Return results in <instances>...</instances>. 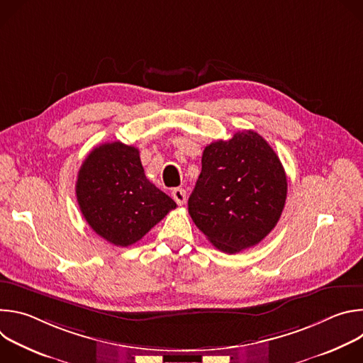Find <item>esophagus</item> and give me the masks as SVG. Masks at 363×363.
<instances>
[{
    "instance_id": "obj_1",
    "label": "esophagus",
    "mask_w": 363,
    "mask_h": 363,
    "mask_svg": "<svg viewBox=\"0 0 363 363\" xmlns=\"http://www.w3.org/2000/svg\"><path fill=\"white\" fill-rule=\"evenodd\" d=\"M172 198L178 205H184L186 201V191L184 188H175L172 189Z\"/></svg>"
}]
</instances>
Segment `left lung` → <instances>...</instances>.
I'll list each match as a JSON object with an SVG mask.
<instances>
[{"mask_svg":"<svg viewBox=\"0 0 363 363\" xmlns=\"http://www.w3.org/2000/svg\"><path fill=\"white\" fill-rule=\"evenodd\" d=\"M188 199L195 225L218 250L235 254L260 242L276 227L287 196L284 168L254 130L210 143Z\"/></svg>","mask_w":363,"mask_h":363,"instance_id":"8db88e82","label":"left lung"}]
</instances>
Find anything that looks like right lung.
<instances>
[{"label":"right lung","instance_id":"right-lung-1","mask_svg":"<svg viewBox=\"0 0 363 363\" xmlns=\"http://www.w3.org/2000/svg\"><path fill=\"white\" fill-rule=\"evenodd\" d=\"M76 195L91 230L118 247L135 244L177 208L175 201L145 177L139 149L122 142L103 143L87 155Z\"/></svg>","mask_w":363,"mask_h":363}]
</instances>
